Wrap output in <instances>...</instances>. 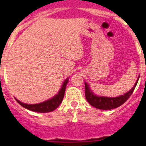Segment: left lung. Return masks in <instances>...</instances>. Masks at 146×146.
Instances as JSON below:
<instances>
[{"instance_id": "obj_1", "label": "left lung", "mask_w": 146, "mask_h": 146, "mask_svg": "<svg viewBox=\"0 0 146 146\" xmlns=\"http://www.w3.org/2000/svg\"><path fill=\"white\" fill-rule=\"evenodd\" d=\"M139 77H140V76L137 80L135 86H133V88L129 91H128L123 95L117 96V97H105V96H96V95L94 94L92 91L90 89L88 85L86 82H85V88H86L85 95H86V99H87L88 102L91 104V106L97 108V109L112 110L118 108L121 105H122L123 103L126 102L127 101V99L132 94L137 86V83L138 82Z\"/></svg>"}]
</instances>
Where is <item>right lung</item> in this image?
Instances as JSON below:
<instances>
[{
    "mask_svg": "<svg viewBox=\"0 0 146 146\" xmlns=\"http://www.w3.org/2000/svg\"><path fill=\"white\" fill-rule=\"evenodd\" d=\"M68 82H69V78H67L64 81L63 85H62L61 88L60 89L59 92L55 96H53L52 99H48L47 101L43 102L42 103H38V104H25V103L21 102H20L17 99H16V101L21 106L29 110H31V111L33 112H37V113H50V112H52L53 110H55L60 105L62 101H63L64 94H65L66 87V85L68 83Z\"/></svg>",
    "mask_w": 146,
    "mask_h": 146,
    "instance_id": "add662e5",
    "label": "right lung"
}]
</instances>
